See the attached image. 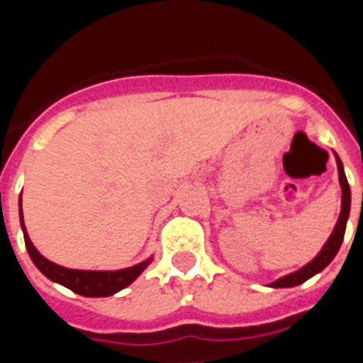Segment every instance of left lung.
<instances>
[{
  "instance_id": "8db88e82",
  "label": "left lung",
  "mask_w": 363,
  "mask_h": 363,
  "mask_svg": "<svg viewBox=\"0 0 363 363\" xmlns=\"http://www.w3.org/2000/svg\"><path fill=\"white\" fill-rule=\"evenodd\" d=\"M335 158H336V167H338L340 187H342V211H340L338 221H336V225L335 229H333L331 236H329V240L325 242V245L322 247V251L314 256L309 264H306L301 269H298V271L289 272V274L278 278V280H274L272 284H269V287L281 289V287H296V285L303 284V281H307L309 278H313L314 274L322 272L327 265L331 264L333 258L336 256V252L340 251V245H342V242H344L349 213H351V189H349L347 178H345L344 163H342V160L338 158V154L336 152H335Z\"/></svg>"
}]
</instances>
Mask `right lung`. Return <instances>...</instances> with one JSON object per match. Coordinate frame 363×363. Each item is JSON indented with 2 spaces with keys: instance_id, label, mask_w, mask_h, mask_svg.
<instances>
[{
  "instance_id": "obj_1",
  "label": "right lung",
  "mask_w": 363,
  "mask_h": 363,
  "mask_svg": "<svg viewBox=\"0 0 363 363\" xmlns=\"http://www.w3.org/2000/svg\"><path fill=\"white\" fill-rule=\"evenodd\" d=\"M19 216H21V230H23L25 245H27L28 256L34 262V265L49 280L56 281V284L63 285V287L74 291L76 294H82V296L101 298L120 293L127 285L133 284L152 262V256H150V258L143 259V262L133 265V267L120 269V271H79V269L62 267V265L54 264V262L45 258L43 255H40V251L28 238L23 221V211H21V198H19Z\"/></svg>"
}]
</instances>
